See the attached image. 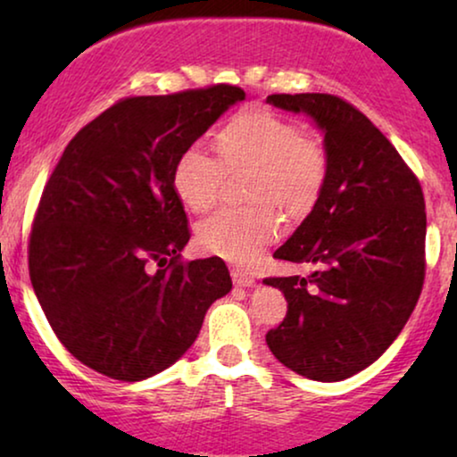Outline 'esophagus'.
<instances>
[{
	"mask_svg": "<svg viewBox=\"0 0 457 457\" xmlns=\"http://www.w3.org/2000/svg\"><path fill=\"white\" fill-rule=\"evenodd\" d=\"M230 274H233V283H235L237 287H252V285L255 283L253 274L243 272L241 268H233V270H230Z\"/></svg>",
	"mask_w": 457,
	"mask_h": 457,
	"instance_id": "1",
	"label": "esophagus"
}]
</instances>
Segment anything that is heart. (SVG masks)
I'll return each mask as SVG.
<instances>
[{
  "label": "heart",
  "mask_w": 457,
  "mask_h": 457,
  "mask_svg": "<svg viewBox=\"0 0 457 457\" xmlns=\"http://www.w3.org/2000/svg\"><path fill=\"white\" fill-rule=\"evenodd\" d=\"M220 160L199 145L177 158L172 187L193 212H208L220 197L224 174L249 172L245 210H222L197 227L199 247L235 264H252L280 233L279 208L302 222L320 202L328 177L322 143L270 110L249 108L216 135Z\"/></svg>",
  "instance_id": "obj_1"
}]
</instances>
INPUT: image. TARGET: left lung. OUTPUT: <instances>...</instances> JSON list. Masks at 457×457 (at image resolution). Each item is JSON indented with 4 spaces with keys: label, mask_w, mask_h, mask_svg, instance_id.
<instances>
[{
    "label": "left lung",
    "mask_w": 457,
    "mask_h": 457,
    "mask_svg": "<svg viewBox=\"0 0 457 457\" xmlns=\"http://www.w3.org/2000/svg\"><path fill=\"white\" fill-rule=\"evenodd\" d=\"M266 104L310 116L328 155L320 202L274 252L316 270L308 278L264 280L289 303L266 343L293 372L335 383L377 361L416 308L424 283V195L389 139L343 99L283 93Z\"/></svg>",
    "instance_id": "1"
}]
</instances>
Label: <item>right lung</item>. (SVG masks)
Masks as SVG:
<instances>
[{"instance_id":"1","label":"right lung","mask_w":457,"mask_h":457,"mask_svg":"<svg viewBox=\"0 0 457 457\" xmlns=\"http://www.w3.org/2000/svg\"><path fill=\"white\" fill-rule=\"evenodd\" d=\"M243 99L230 85L122 99L79 130L49 177L30 283L62 345L104 377L135 383L166 370L233 289L220 258L179 262L189 228L172 170Z\"/></svg>"}]
</instances>
